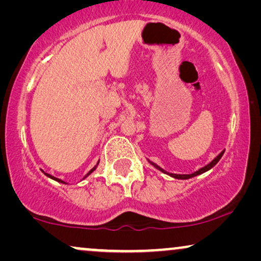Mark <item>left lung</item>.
Here are the masks:
<instances>
[{"label":"left lung","instance_id":"left-lung-1","mask_svg":"<svg viewBox=\"0 0 261 261\" xmlns=\"http://www.w3.org/2000/svg\"><path fill=\"white\" fill-rule=\"evenodd\" d=\"M223 153H224V149H223L222 152L220 153L219 155L216 156V158H214V159L212 160V162H210V163L208 164V165H205L204 167H202V169H199L198 171H195L194 173H190V174H177V173H171V172H167V171H165V170H164V169H162V167L158 166V165H156V164H154V163H153V162H151V160H149V159H147V160H148V163L151 164V165L154 166L156 170L162 171L163 173H166V174H169L170 177H172V178H176V179H190V178H192V177H196V176H198V174H202V173L206 172V171H209L210 169H213V167L215 166L216 164L220 162V159L222 158Z\"/></svg>","mask_w":261,"mask_h":261}]
</instances>
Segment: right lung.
Masks as SVG:
<instances>
[{
    "mask_svg": "<svg viewBox=\"0 0 261 261\" xmlns=\"http://www.w3.org/2000/svg\"><path fill=\"white\" fill-rule=\"evenodd\" d=\"M98 163H99V160H98V162H97V164H96V165H95L94 167H92V169H91L90 171H89V172H88L87 174H85V176H84V178H83V179H85V178H87L88 176H90V174H91L92 172H94V171L96 170V167H97V166H98ZM41 172H42V173H44V174H45V176H47L48 178H51V179H53V180H56V181H59V183H63V184H67V183H65V181H64V180H62V179H59V178H57V177H53V176H52V174H49V173H46V172H45V171H42V170H41Z\"/></svg>",
    "mask_w": 261,
    "mask_h": 261,
    "instance_id": "right-lung-1",
    "label": "right lung"
}]
</instances>
